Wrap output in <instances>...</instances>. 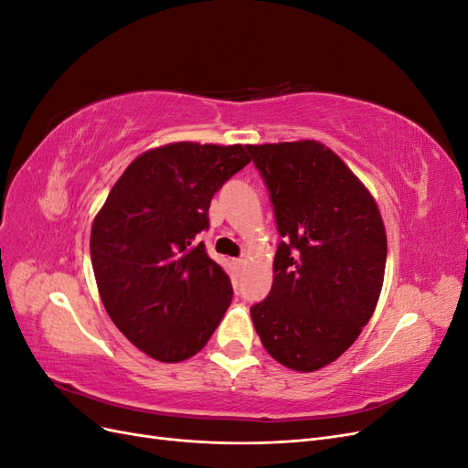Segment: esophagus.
I'll return each mask as SVG.
<instances>
[{
  "label": "esophagus",
  "instance_id": "obj_1",
  "mask_svg": "<svg viewBox=\"0 0 468 468\" xmlns=\"http://www.w3.org/2000/svg\"><path fill=\"white\" fill-rule=\"evenodd\" d=\"M232 265H234L236 271H239V269L244 267V260H232Z\"/></svg>",
  "mask_w": 468,
  "mask_h": 468
}]
</instances>
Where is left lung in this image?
Masks as SVG:
<instances>
[{
	"mask_svg": "<svg viewBox=\"0 0 468 468\" xmlns=\"http://www.w3.org/2000/svg\"><path fill=\"white\" fill-rule=\"evenodd\" d=\"M269 191L281 242L273 285L250 314L269 356L318 371L371 320L387 263V234L373 197L314 140L248 146Z\"/></svg>",
	"mask_w": 468,
	"mask_h": 468,
	"instance_id": "obj_1",
	"label": "left lung"
}]
</instances>
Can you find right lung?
I'll return each instance as SVG.
<instances>
[{
  "label": "right lung",
  "instance_id": "add662e5",
  "mask_svg": "<svg viewBox=\"0 0 468 468\" xmlns=\"http://www.w3.org/2000/svg\"><path fill=\"white\" fill-rule=\"evenodd\" d=\"M250 164L246 146L176 143L124 169L91 229L103 306L146 356L177 363L201 351L232 301V282L195 236L215 193Z\"/></svg>",
  "mask_w": 468,
  "mask_h": 468
}]
</instances>
